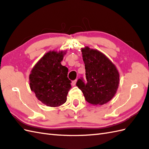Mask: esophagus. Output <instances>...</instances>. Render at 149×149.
<instances>
[{
	"label": "esophagus",
	"mask_w": 149,
	"mask_h": 149,
	"mask_svg": "<svg viewBox=\"0 0 149 149\" xmlns=\"http://www.w3.org/2000/svg\"><path fill=\"white\" fill-rule=\"evenodd\" d=\"M76 82H77V80H74V81H72V86H75V84H76Z\"/></svg>",
	"instance_id": "1"
}]
</instances>
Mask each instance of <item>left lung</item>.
<instances>
[{"instance_id":"left-lung-1","label":"left lung","mask_w":149,"mask_h":149,"mask_svg":"<svg viewBox=\"0 0 149 149\" xmlns=\"http://www.w3.org/2000/svg\"><path fill=\"white\" fill-rule=\"evenodd\" d=\"M83 59L86 70V82L79 79L78 86L88 103L102 105L112 99L118 88L119 75L115 65L96 49L83 48Z\"/></svg>"}]
</instances>
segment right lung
<instances>
[{"instance_id":"1","label":"right lung","mask_w":149,"mask_h":149,"mask_svg":"<svg viewBox=\"0 0 149 149\" xmlns=\"http://www.w3.org/2000/svg\"><path fill=\"white\" fill-rule=\"evenodd\" d=\"M63 52H49L39 60L30 75V88L37 98L46 106L56 107L66 101L71 88L68 69L61 65Z\"/></svg>"}]
</instances>
